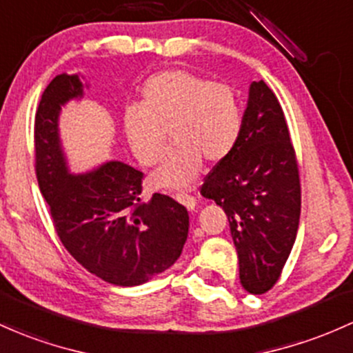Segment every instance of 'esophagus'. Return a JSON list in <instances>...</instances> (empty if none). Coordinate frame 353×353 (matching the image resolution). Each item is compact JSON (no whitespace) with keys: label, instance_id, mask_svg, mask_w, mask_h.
Wrapping results in <instances>:
<instances>
[{"label":"esophagus","instance_id":"obj_1","mask_svg":"<svg viewBox=\"0 0 353 353\" xmlns=\"http://www.w3.org/2000/svg\"><path fill=\"white\" fill-rule=\"evenodd\" d=\"M176 199L179 201V203L183 204V206L188 208L189 211H194V209H196V199L192 196H189V194H176Z\"/></svg>","mask_w":353,"mask_h":353}]
</instances>
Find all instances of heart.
<instances>
[{
  "mask_svg": "<svg viewBox=\"0 0 353 353\" xmlns=\"http://www.w3.org/2000/svg\"><path fill=\"white\" fill-rule=\"evenodd\" d=\"M243 122L245 107L233 85L170 68L145 80L139 107L123 114V132L145 168L159 162L168 132L172 147L150 183L157 189H184L196 179L201 161L218 164L233 152Z\"/></svg>",
  "mask_w": 353,
  "mask_h": 353,
  "instance_id": "1",
  "label": "heart"
}]
</instances>
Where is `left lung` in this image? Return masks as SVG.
Wrapping results in <instances>:
<instances>
[{"instance_id":"1","label":"left lung","mask_w":353,"mask_h":353,"mask_svg":"<svg viewBox=\"0 0 353 353\" xmlns=\"http://www.w3.org/2000/svg\"><path fill=\"white\" fill-rule=\"evenodd\" d=\"M201 194L223 208L243 288L261 295L278 281L300 224V176L280 102L263 80L250 85L243 132Z\"/></svg>"}]
</instances>
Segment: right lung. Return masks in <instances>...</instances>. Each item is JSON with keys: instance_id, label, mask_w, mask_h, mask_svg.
<instances>
[{"instance_id": "1", "label": "right lung", "mask_w": 353, "mask_h": 353, "mask_svg": "<svg viewBox=\"0 0 353 353\" xmlns=\"http://www.w3.org/2000/svg\"><path fill=\"white\" fill-rule=\"evenodd\" d=\"M83 97L80 75L61 73L41 95L34 117V169L60 241L85 270L117 286H137L183 253L188 209L156 192L142 199V172L107 161L70 172L60 139L61 107Z\"/></svg>"}]
</instances>
